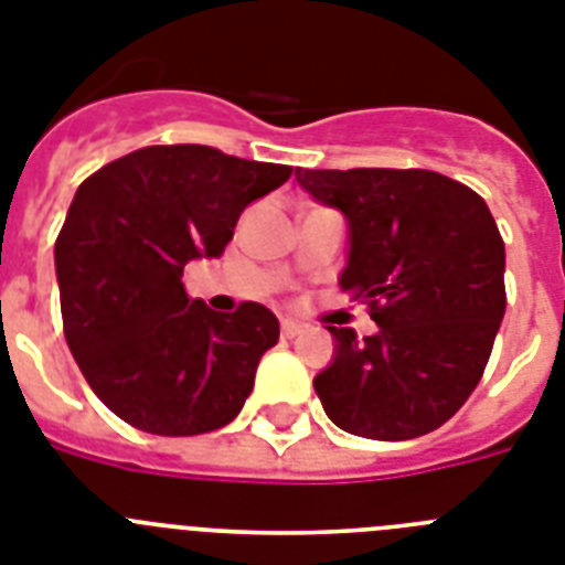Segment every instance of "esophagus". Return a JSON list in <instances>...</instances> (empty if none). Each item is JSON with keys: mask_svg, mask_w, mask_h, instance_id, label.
<instances>
[{"mask_svg": "<svg viewBox=\"0 0 565 565\" xmlns=\"http://www.w3.org/2000/svg\"><path fill=\"white\" fill-rule=\"evenodd\" d=\"M301 330H305V324H298V321H292V319H284L281 321V335H287V339L298 335V333H301Z\"/></svg>", "mask_w": 565, "mask_h": 565, "instance_id": "obj_1", "label": "esophagus"}]
</instances>
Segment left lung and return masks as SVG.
Returning <instances> with one entry per match:
<instances>
[{
  "mask_svg": "<svg viewBox=\"0 0 565 565\" xmlns=\"http://www.w3.org/2000/svg\"><path fill=\"white\" fill-rule=\"evenodd\" d=\"M348 221L339 287L379 330L327 327L333 359L312 387L333 425L399 443L466 405L505 316V246L480 194L428 169H296Z\"/></svg>",
  "mask_w": 565,
  "mask_h": 565,
  "instance_id": "1",
  "label": "left lung"
}]
</instances>
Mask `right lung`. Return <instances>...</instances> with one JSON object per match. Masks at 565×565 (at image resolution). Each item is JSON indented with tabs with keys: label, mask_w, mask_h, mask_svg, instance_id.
<instances>
[{
	"label": "right lung",
	"mask_w": 565,
	"mask_h": 565,
	"mask_svg": "<svg viewBox=\"0 0 565 565\" xmlns=\"http://www.w3.org/2000/svg\"><path fill=\"white\" fill-rule=\"evenodd\" d=\"M292 166L212 146H149L77 189L54 246L65 341L97 399L146 434L224 428L278 341L275 312H215L183 290L189 260L221 258L241 212Z\"/></svg>",
	"instance_id": "right-lung-1"
}]
</instances>
